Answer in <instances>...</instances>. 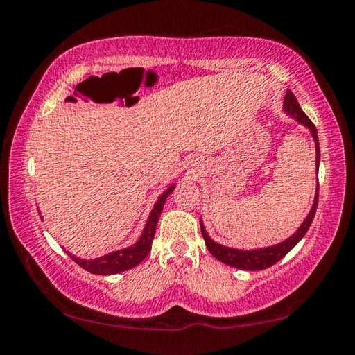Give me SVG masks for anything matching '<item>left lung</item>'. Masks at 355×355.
Listing matches in <instances>:
<instances>
[{"mask_svg":"<svg viewBox=\"0 0 355 355\" xmlns=\"http://www.w3.org/2000/svg\"><path fill=\"white\" fill-rule=\"evenodd\" d=\"M285 111L290 112V116L297 120L299 123H302L307 127L311 135H313V139L316 142V164L320 166V144H318V133H316V127L313 122L305 116V112L300 110V106L297 103L296 97H294L293 92L288 91L285 95ZM318 194H320V184L316 188V197L313 202V207H311V211L309 213L307 219L304 220V224L299 227V230L294 233L291 238H288L286 241L275 244L272 248H266V249H257V250H236V249H230L225 248V245H220L218 243H214L211 238L208 236V233L205 230L203 224H200V230H202V236L205 239V244L214 258H218L219 261L228 264V266L238 268V269H244V271H260V269H266L272 264L282 260L288 252H290L294 245H296L300 239L304 238L305 233L313 222L315 213H316V207H318Z\"/></svg>","mask_w":355,"mask_h":355,"instance_id":"1","label":"left lung"}]
</instances>
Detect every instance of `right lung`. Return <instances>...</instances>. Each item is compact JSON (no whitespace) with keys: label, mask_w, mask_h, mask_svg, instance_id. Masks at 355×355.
<instances>
[{"label":"right lung","mask_w":355,"mask_h":355,"mask_svg":"<svg viewBox=\"0 0 355 355\" xmlns=\"http://www.w3.org/2000/svg\"><path fill=\"white\" fill-rule=\"evenodd\" d=\"M172 191H173V186H171V188L159 197L152 214H150L146 228H144L142 236L139 238V241L131 245V248L112 252V254L95 258V260H81V258H76L75 255L69 254L71 260H73L76 264H80L83 269H86L87 272L98 274V275H111L122 271H128V269L135 268L136 264H139L144 258L148 255L150 249H152L156 224H158L159 214L163 211L167 196H169Z\"/></svg>","instance_id":"right-lung-1"}]
</instances>
